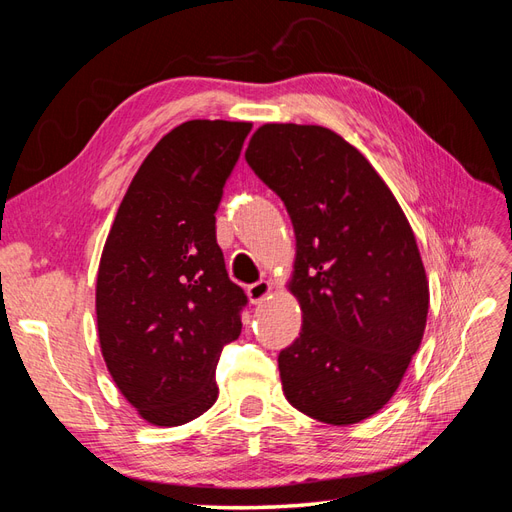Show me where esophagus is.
<instances>
[{
	"instance_id": "esophagus-1",
	"label": "esophagus",
	"mask_w": 512,
	"mask_h": 512,
	"mask_svg": "<svg viewBox=\"0 0 512 512\" xmlns=\"http://www.w3.org/2000/svg\"><path fill=\"white\" fill-rule=\"evenodd\" d=\"M271 282H267V280H260V282H256V284H250L247 286V297H250V301L252 303H260V301H265L269 294H271Z\"/></svg>"
}]
</instances>
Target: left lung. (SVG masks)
Instances as JSON below:
<instances>
[{
  "label": "left lung",
  "mask_w": 512,
  "mask_h": 512,
  "mask_svg": "<svg viewBox=\"0 0 512 512\" xmlns=\"http://www.w3.org/2000/svg\"><path fill=\"white\" fill-rule=\"evenodd\" d=\"M297 237L303 327L280 352L286 399L329 425L389 404L421 346L429 282L406 213L363 153L322 126L265 123L245 151Z\"/></svg>",
  "instance_id": "left-lung-1"
}]
</instances>
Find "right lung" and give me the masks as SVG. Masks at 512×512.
Returning a JSON list of instances; mask_svg holds the SVG:
<instances>
[{"label":"right lung","mask_w":512,"mask_h":512,"mask_svg":"<svg viewBox=\"0 0 512 512\" xmlns=\"http://www.w3.org/2000/svg\"><path fill=\"white\" fill-rule=\"evenodd\" d=\"M250 121L192 119L149 151L117 209L96 284L100 350L147 423L177 427L218 399L215 367L241 333L215 211Z\"/></svg>","instance_id":"right-lung-1"}]
</instances>
